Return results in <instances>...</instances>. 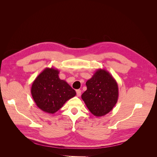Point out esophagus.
Instances as JSON below:
<instances>
[{
  "instance_id": "34e87169",
  "label": "esophagus",
  "mask_w": 157,
  "mask_h": 157,
  "mask_svg": "<svg viewBox=\"0 0 157 157\" xmlns=\"http://www.w3.org/2000/svg\"><path fill=\"white\" fill-rule=\"evenodd\" d=\"M76 92H77V96H80V95H81V90H76Z\"/></svg>"
}]
</instances>
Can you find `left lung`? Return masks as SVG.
Masks as SVG:
<instances>
[{
  "label": "left lung",
  "instance_id": "left-lung-1",
  "mask_svg": "<svg viewBox=\"0 0 157 157\" xmlns=\"http://www.w3.org/2000/svg\"><path fill=\"white\" fill-rule=\"evenodd\" d=\"M86 85L87 90L81 98L89 111L96 117L110 112L118 98V84L113 76L105 69H99Z\"/></svg>",
  "mask_w": 157,
  "mask_h": 157
}]
</instances>
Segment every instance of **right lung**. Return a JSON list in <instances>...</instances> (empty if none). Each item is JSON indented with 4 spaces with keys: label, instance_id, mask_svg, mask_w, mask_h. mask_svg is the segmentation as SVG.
Returning a JSON list of instances; mask_svg holds the SVG:
<instances>
[{
    "label": "right lung",
    "instance_id": "add662e5",
    "mask_svg": "<svg viewBox=\"0 0 157 157\" xmlns=\"http://www.w3.org/2000/svg\"><path fill=\"white\" fill-rule=\"evenodd\" d=\"M59 71L53 67L44 69L33 81L31 92L36 106L54 114L65 103L76 96L75 90L59 77Z\"/></svg>",
    "mask_w": 157,
    "mask_h": 157
}]
</instances>
